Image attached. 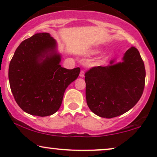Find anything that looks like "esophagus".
I'll list each match as a JSON object with an SVG mask.
<instances>
[{
  "label": "esophagus",
  "instance_id": "obj_1",
  "mask_svg": "<svg viewBox=\"0 0 157 157\" xmlns=\"http://www.w3.org/2000/svg\"><path fill=\"white\" fill-rule=\"evenodd\" d=\"M84 74H85L84 71L81 70L80 72V75H79V76H80V77H81V78H83V77H84Z\"/></svg>",
  "mask_w": 157,
  "mask_h": 157
}]
</instances>
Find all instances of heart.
<instances>
[{"mask_svg":"<svg viewBox=\"0 0 157 157\" xmlns=\"http://www.w3.org/2000/svg\"><path fill=\"white\" fill-rule=\"evenodd\" d=\"M97 51H96V52H97Z\"/></svg>","mask_w":157,"mask_h":157,"instance_id":"heart-1","label":"heart"}]
</instances>
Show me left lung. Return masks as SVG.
Here are the masks:
<instances>
[{"label":"left lung","instance_id":"1","mask_svg":"<svg viewBox=\"0 0 157 157\" xmlns=\"http://www.w3.org/2000/svg\"><path fill=\"white\" fill-rule=\"evenodd\" d=\"M122 62L111 60L106 66H96L85 74L88 106L98 117L111 119L133 108L145 85L144 63L139 51L132 47Z\"/></svg>","mask_w":157,"mask_h":157}]
</instances>
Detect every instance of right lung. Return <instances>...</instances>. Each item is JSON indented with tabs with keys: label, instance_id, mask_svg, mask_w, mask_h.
Instances as JSON below:
<instances>
[{
	"label": "right lung",
	"instance_id": "right-lung-1",
	"mask_svg": "<svg viewBox=\"0 0 157 157\" xmlns=\"http://www.w3.org/2000/svg\"><path fill=\"white\" fill-rule=\"evenodd\" d=\"M61 58L56 41L48 33H36L16 48L8 78L15 100L25 112L47 117L59 109L66 88L81 70L61 67Z\"/></svg>",
	"mask_w": 157,
	"mask_h": 157
}]
</instances>
